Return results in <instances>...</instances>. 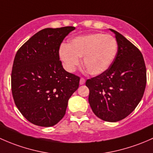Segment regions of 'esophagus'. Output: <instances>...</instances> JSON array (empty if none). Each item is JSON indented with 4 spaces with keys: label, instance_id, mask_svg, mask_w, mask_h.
Listing matches in <instances>:
<instances>
[{
    "label": "esophagus",
    "instance_id": "1",
    "mask_svg": "<svg viewBox=\"0 0 153 153\" xmlns=\"http://www.w3.org/2000/svg\"><path fill=\"white\" fill-rule=\"evenodd\" d=\"M85 83V79L84 78H81L80 79V81H79V84L80 85H84Z\"/></svg>",
    "mask_w": 153,
    "mask_h": 153
}]
</instances>
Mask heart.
I'll list each match as a JSON object with an SVG mask.
<instances>
[{"mask_svg": "<svg viewBox=\"0 0 153 153\" xmlns=\"http://www.w3.org/2000/svg\"><path fill=\"white\" fill-rule=\"evenodd\" d=\"M118 51V42L111 34L91 33L74 37L59 48V57L66 70L72 72L79 65L90 75L98 76L108 70Z\"/></svg>", "mask_w": 153, "mask_h": 153, "instance_id": "heart-1", "label": "heart"}]
</instances>
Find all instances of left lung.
Masks as SVG:
<instances>
[{"instance_id": "8db88e82", "label": "left lung", "mask_w": 153, "mask_h": 153, "mask_svg": "<svg viewBox=\"0 0 153 153\" xmlns=\"http://www.w3.org/2000/svg\"><path fill=\"white\" fill-rule=\"evenodd\" d=\"M116 36L118 51L110 68L88 79V102L94 114L105 122H116L130 114L144 95L147 70L142 53L122 34Z\"/></svg>"}]
</instances>
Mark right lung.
I'll return each mask as SVG.
<instances>
[{"label": "right lung", "mask_w": 153, "mask_h": 153, "mask_svg": "<svg viewBox=\"0 0 153 153\" xmlns=\"http://www.w3.org/2000/svg\"><path fill=\"white\" fill-rule=\"evenodd\" d=\"M74 26L47 28L36 33L17 51L12 71V92L21 114L31 123L51 127L65 116L68 102L80 78L67 72L59 50Z\"/></svg>", "instance_id": "1"}]
</instances>
